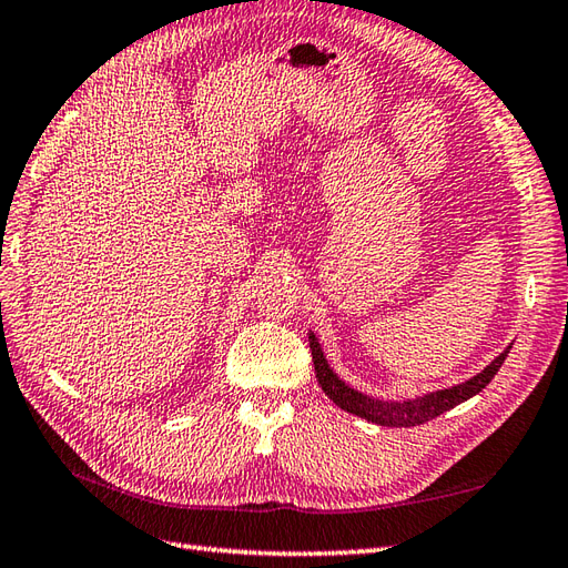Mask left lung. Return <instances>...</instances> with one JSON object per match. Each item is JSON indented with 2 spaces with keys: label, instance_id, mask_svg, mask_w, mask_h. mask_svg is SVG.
I'll list each match as a JSON object with an SVG mask.
<instances>
[{
  "label": "left lung",
  "instance_id": "8db88e82",
  "mask_svg": "<svg viewBox=\"0 0 568 568\" xmlns=\"http://www.w3.org/2000/svg\"><path fill=\"white\" fill-rule=\"evenodd\" d=\"M308 345H311V355H313V367H316V379L323 388V394L331 398L337 408H343L357 418H364L376 425L384 427H413V425H423L427 420L437 418V415L447 413L449 408L459 406V403L469 400L471 396H476L478 390L486 388V384H490V379L498 374L500 364L506 362L508 352L513 345H508L500 355L478 372L471 379H466L464 384L449 386V388H439L433 390V394L425 396H415V398H406V400H384V398H374L362 394V390L352 388L349 384H345L339 376L331 369L327 364L323 347L318 343L316 333H308Z\"/></svg>",
  "mask_w": 568,
  "mask_h": 568
}]
</instances>
